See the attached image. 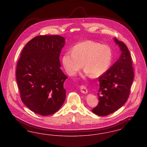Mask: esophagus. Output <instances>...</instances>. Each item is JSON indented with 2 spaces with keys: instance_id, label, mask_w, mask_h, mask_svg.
Returning <instances> with one entry per match:
<instances>
[{
  "instance_id": "obj_1",
  "label": "esophagus",
  "mask_w": 147,
  "mask_h": 147,
  "mask_svg": "<svg viewBox=\"0 0 147 147\" xmlns=\"http://www.w3.org/2000/svg\"><path fill=\"white\" fill-rule=\"evenodd\" d=\"M80 91L82 93H84V94L87 93L88 92V89L86 88V86H85L84 85H82L80 86Z\"/></svg>"
}]
</instances>
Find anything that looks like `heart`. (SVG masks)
<instances>
[{
  "mask_svg": "<svg viewBox=\"0 0 147 147\" xmlns=\"http://www.w3.org/2000/svg\"><path fill=\"white\" fill-rule=\"evenodd\" d=\"M112 51L107 45L92 41H85L75 45L71 52L63 55V67L69 76H75L83 67L85 72L92 78L105 74L110 67Z\"/></svg>",
  "mask_w": 147,
  "mask_h": 147,
  "instance_id": "obj_1",
  "label": "heart"
}]
</instances>
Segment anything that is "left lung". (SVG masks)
Returning <instances> with one entry per match:
<instances>
[{"label": "left lung", "instance_id": "left-lung-1", "mask_svg": "<svg viewBox=\"0 0 147 147\" xmlns=\"http://www.w3.org/2000/svg\"><path fill=\"white\" fill-rule=\"evenodd\" d=\"M121 55L105 74L98 77V106L92 112L100 116L109 115L119 110L129 97L134 79L132 58L125 43L115 38Z\"/></svg>", "mask_w": 147, "mask_h": 147}]
</instances>
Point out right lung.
I'll return each mask as SVG.
<instances>
[{
    "mask_svg": "<svg viewBox=\"0 0 147 147\" xmlns=\"http://www.w3.org/2000/svg\"><path fill=\"white\" fill-rule=\"evenodd\" d=\"M65 38L59 35L37 36L28 41L18 62L16 78L23 103L42 116L57 112L65 99L67 77L59 56Z\"/></svg>",
    "mask_w": 147,
    "mask_h": 147,
    "instance_id": "1",
    "label": "right lung"
}]
</instances>
